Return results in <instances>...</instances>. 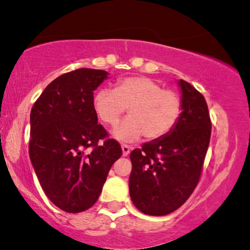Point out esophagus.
Masks as SVG:
<instances>
[{
	"instance_id": "34e87169",
	"label": "esophagus",
	"mask_w": 250,
	"mask_h": 250,
	"mask_svg": "<svg viewBox=\"0 0 250 250\" xmlns=\"http://www.w3.org/2000/svg\"><path fill=\"white\" fill-rule=\"evenodd\" d=\"M121 148H122V155L125 156H125H128L129 152H130V149H131L130 146H127V144H122Z\"/></svg>"
}]
</instances>
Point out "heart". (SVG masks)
<instances>
[{"mask_svg":"<svg viewBox=\"0 0 250 250\" xmlns=\"http://www.w3.org/2000/svg\"><path fill=\"white\" fill-rule=\"evenodd\" d=\"M130 116L113 131L121 142H134L146 135L157 140L178 122L182 100L176 92L163 89L146 77H128L116 81L114 89H100L93 96V109L102 123L115 127L125 110Z\"/></svg>","mask_w":250,"mask_h":250,"instance_id":"heart-1","label":"heart"}]
</instances>
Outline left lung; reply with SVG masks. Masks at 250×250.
Listing matches in <instances>:
<instances>
[{"mask_svg": "<svg viewBox=\"0 0 250 250\" xmlns=\"http://www.w3.org/2000/svg\"><path fill=\"white\" fill-rule=\"evenodd\" d=\"M178 85L182 113L177 125L167 135L130 154V198L148 215H167L188 199L208 149L212 125L205 98L185 80Z\"/></svg>", "mask_w": 250, "mask_h": 250, "instance_id": "8db88e82", "label": "left lung"}]
</instances>
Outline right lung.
I'll return each mask as SVG.
<instances>
[{"label":"right lung","instance_id":"add662e5","mask_svg":"<svg viewBox=\"0 0 250 250\" xmlns=\"http://www.w3.org/2000/svg\"><path fill=\"white\" fill-rule=\"evenodd\" d=\"M107 78L106 71L93 68L62 74L46 86L30 114L32 167L47 198L65 212L94 205L122 155L93 109V92Z\"/></svg>","mask_w":250,"mask_h":250}]
</instances>
